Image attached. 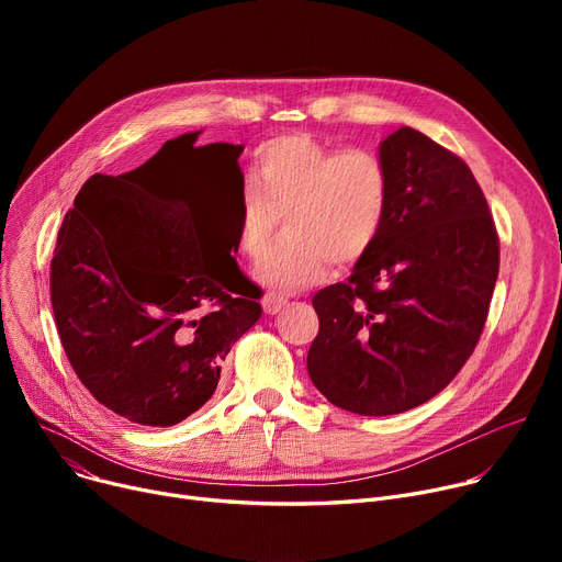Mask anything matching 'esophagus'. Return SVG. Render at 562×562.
Returning <instances> with one entry per match:
<instances>
[{
  "label": "esophagus",
  "mask_w": 562,
  "mask_h": 562,
  "mask_svg": "<svg viewBox=\"0 0 562 562\" xmlns=\"http://www.w3.org/2000/svg\"><path fill=\"white\" fill-rule=\"evenodd\" d=\"M284 305H286V299L282 296V293H276V291H269L261 299V307H263L266 314H278Z\"/></svg>",
  "instance_id": "esophagus-1"
}]
</instances>
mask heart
Returning a JSON list of instances; mask_svg holds the SVG:
<instances>
[{"label": "heart", "instance_id": "obj_1", "mask_svg": "<svg viewBox=\"0 0 562 562\" xmlns=\"http://www.w3.org/2000/svg\"><path fill=\"white\" fill-rule=\"evenodd\" d=\"M390 172L367 147H344L291 132L261 140L250 180L239 191L236 241L259 257L276 225L286 232L259 263L261 282L307 286L326 276L330 261L350 266L378 241L390 212Z\"/></svg>", "mask_w": 562, "mask_h": 562}]
</instances>
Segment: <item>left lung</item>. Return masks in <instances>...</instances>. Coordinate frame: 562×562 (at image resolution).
I'll use <instances>...</instances> for the list:
<instances>
[{"instance_id": "1", "label": "left lung", "mask_w": 562, "mask_h": 562, "mask_svg": "<svg viewBox=\"0 0 562 562\" xmlns=\"http://www.w3.org/2000/svg\"><path fill=\"white\" fill-rule=\"evenodd\" d=\"M390 212L346 282L314 293L307 352L316 390L364 417L412 409L474 352L498 276V234L469 166L401 127L380 143Z\"/></svg>"}]
</instances>
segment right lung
I'll list each match as a JSON object with an SVG mask.
<instances>
[{
    "mask_svg": "<svg viewBox=\"0 0 562 562\" xmlns=\"http://www.w3.org/2000/svg\"><path fill=\"white\" fill-rule=\"evenodd\" d=\"M225 145L239 159L244 147ZM147 164L88 177L58 229L49 291L83 387L134 424L175 426L212 398L261 305L232 255L204 269L212 250L193 214L182 198L145 189Z\"/></svg>",
    "mask_w": 562,
    "mask_h": 562,
    "instance_id": "obj_1",
    "label": "right lung"
}]
</instances>
